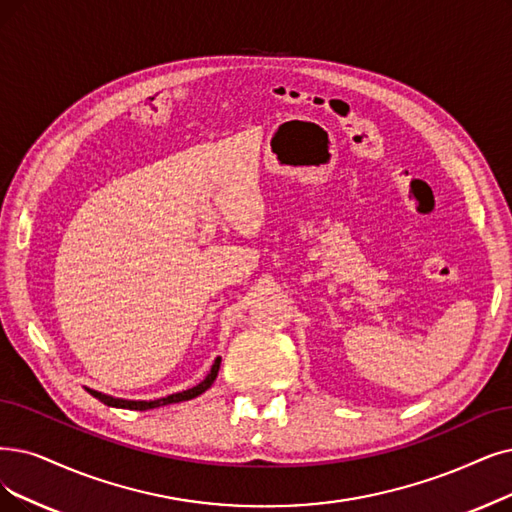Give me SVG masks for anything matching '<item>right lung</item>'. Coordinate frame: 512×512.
I'll return each instance as SVG.
<instances>
[{
	"label": "right lung",
	"instance_id": "obj_1",
	"mask_svg": "<svg viewBox=\"0 0 512 512\" xmlns=\"http://www.w3.org/2000/svg\"><path fill=\"white\" fill-rule=\"evenodd\" d=\"M218 370H220V357L214 361L212 370H210V374L206 376V380L199 382V384L193 386V388H189V391H182V393H176V395H168V397L155 399V401H126V399H115V397H109V395H102V393H98V391H90V388H88V393H90L92 397H96L98 401L105 403V405L124 407V410H138V412H142V410H153V407H161V405H168V403L189 401V399H195V397L201 395V393H206L208 388L212 386V382L216 380Z\"/></svg>",
	"mask_w": 512,
	"mask_h": 512
}]
</instances>
